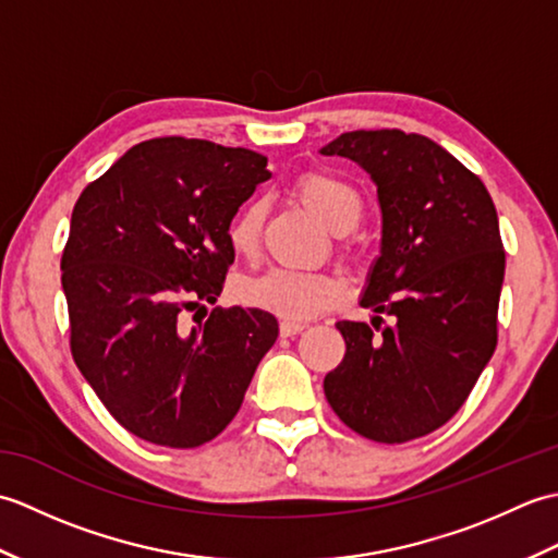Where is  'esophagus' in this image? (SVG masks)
<instances>
[{"mask_svg":"<svg viewBox=\"0 0 558 558\" xmlns=\"http://www.w3.org/2000/svg\"><path fill=\"white\" fill-rule=\"evenodd\" d=\"M306 326L302 324V322H292V318H286V322H280V336L282 338H292V336H298V333H302Z\"/></svg>","mask_w":558,"mask_h":558,"instance_id":"esophagus-1","label":"esophagus"}]
</instances>
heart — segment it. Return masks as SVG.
Segmentation results:
<instances>
[{
  "mask_svg": "<svg viewBox=\"0 0 558 558\" xmlns=\"http://www.w3.org/2000/svg\"><path fill=\"white\" fill-rule=\"evenodd\" d=\"M294 194L314 213L326 230L345 234L354 230L362 218V196L357 189L340 177L326 172H310L294 182ZM266 210L260 204H246L228 222V244L236 256H254L260 242ZM340 282L324 272H302L290 268H270L260 276L244 280L240 298L282 318H310L324 312L340 298Z\"/></svg>",
  "mask_w": 558,
  "mask_h": 558,
  "instance_id": "heart-1",
  "label": "heart"
}]
</instances>
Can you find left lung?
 I'll list each match as a JSON object with an SVG mask.
<instances>
[{
  "label": "left lung",
  "mask_w": 558,
  "mask_h": 558,
  "mask_svg": "<svg viewBox=\"0 0 558 558\" xmlns=\"http://www.w3.org/2000/svg\"><path fill=\"white\" fill-rule=\"evenodd\" d=\"M372 177L381 248L360 298L395 322H338L345 357L324 378L330 408L378 444L446 424L496 348L506 254L494 201L446 148L400 129L345 132L322 148Z\"/></svg>",
  "instance_id": "8db88e82"
}]
</instances>
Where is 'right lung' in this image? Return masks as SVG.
Wrapping results in <instances>:
<instances>
[{
	"instance_id": "add662e5",
	"label": "right lung",
	"mask_w": 558,
	"mask_h": 558,
	"mask_svg": "<svg viewBox=\"0 0 558 558\" xmlns=\"http://www.w3.org/2000/svg\"><path fill=\"white\" fill-rule=\"evenodd\" d=\"M266 158L201 138H150L88 184L62 254L71 354L124 429L196 448L240 410L276 316L216 306L234 260L228 222L266 182Z\"/></svg>"
}]
</instances>
